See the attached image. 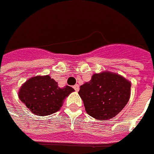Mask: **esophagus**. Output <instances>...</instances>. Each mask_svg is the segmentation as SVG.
<instances>
[{
    "label": "esophagus",
    "instance_id": "esophagus-1",
    "mask_svg": "<svg viewBox=\"0 0 154 154\" xmlns=\"http://www.w3.org/2000/svg\"><path fill=\"white\" fill-rule=\"evenodd\" d=\"M73 88H74V90H75L76 92H78V91H79V89H80V87H79V85H78V84H76V85H74V86H73Z\"/></svg>",
    "mask_w": 154,
    "mask_h": 154
}]
</instances>
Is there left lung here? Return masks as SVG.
Listing matches in <instances>:
<instances>
[{"mask_svg": "<svg viewBox=\"0 0 154 154\" xmlns=\"http://www.w3.org/2000/svg\"><path fill=\"white\" fill-rule=\"evenodd\" d=\"M131 83L122 75L109 71L94 73L81 86L79 94L86 112L96 120L115 117L127 104Z\"/></svg>", "mask_w": 154, "mask_h": 154, "instance_id": "1", "label": "left lung"}]
</instances>
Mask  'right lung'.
I'll list each match as a JSON object with an SVG mask.
<instances>
[{"label": "right lung", "mask_w": 154, "mask_h": 154, "mask_svg": "<svg viewBox=\"0 0 154 154\" xmlns=\"http://www.w3.org/2000/svg\"><path fill=\"white\" fill-rule=\"evenodd\" d=\"M73 91L69 86L60 88L50 75H38L21 86L18 96L34 115L44 116L59 111L66 97Z\"/></svg>", "instance_id": "add662e5"}]
</instances>
